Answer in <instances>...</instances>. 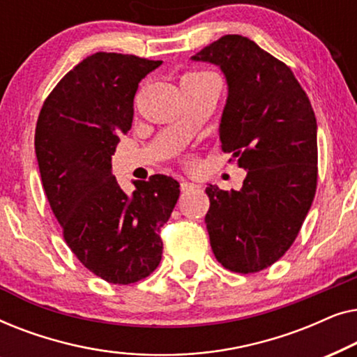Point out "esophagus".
<instances>
[{"label": "esophagus", "instance_id": "obj_1", "mask_svg": "<svg viewBox=\"0 0 357 357\" xmlns=\"http://www.w3.org/2000/svg\"><path fill=\"white\" fill-rule=\"evenodd\" d=\"M195 188H198V185L185 182V180H182V182H180V190H182V192H190V190H195Z\"/></svg>", "mask_w": 357, "mask_h": 357}]
</instances>
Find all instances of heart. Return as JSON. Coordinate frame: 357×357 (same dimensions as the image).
Returning a JSON list of instances; mask_svg holds the SVG:
<instances>
[{
    "label": "heart",
    "mask_w": 357,
    "mask_h": 357,
    "mask_svg": "<svg viewBox=\"0 0 357 357\" xmlns=\"http://www.w3.org/2000/svg\"><path fill=\"white\" fill-rule=\"evenodd\" d=\"M203 75H208V73H188L185 77H198V76H203Z\"/></svg>",
    "instance_id": "b5f03b06"
}]
</instances>
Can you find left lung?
<instances>
[{"label": "left lung", "instance_id": "obj_1", "mask_svg": "<svg viewBox=\"0 0 357 357\" xmlns=\"http://www.w3.org/2000/svg\"><path fill=\"white\" fill-rule=\"evenodd\" d=\"M192 60L213 63L226 76L219 139L247 170L238 192L208 185L213 253L231 271H261L292 245L314 202V109L291 68L250 38L224 36Z\"/></svg>", "mask_w": 357, "mask_h": 357}]
</instances>
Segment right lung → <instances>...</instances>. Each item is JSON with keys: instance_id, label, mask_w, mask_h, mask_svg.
Instances as JSON below:
<instances>
[{"instance_id": "1", "label": "right lung", "mask_w": 357, "mask_h": 357, "mask_svg": "<svg viewBox=\"0 0 357 357\" xmlns=\"http://www.w3.org/2000/svg\"><path fill=\"white\" fill-rule=\"evenodd\" d=\"M162 65L99 52L58 82L36 128L42 185L63 237L82 265L112 284L149 276L162 258L160 227L180 195L177 180L155 174L126 195L112 154L133 121L139 81Z\"/></svg>"}]
</instances>
